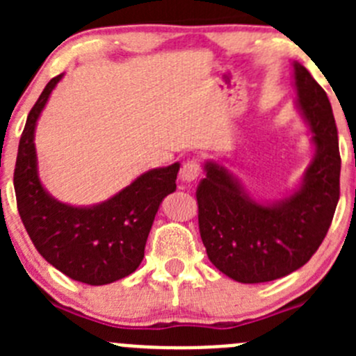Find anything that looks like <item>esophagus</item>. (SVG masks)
<instances>
[{
  "instance_id": "1",
  "label": "esophagus",
  "mask_w": 356,
  "mask_h": 356,
  "mask_svg": "<svg viewBox=\"0 0 356 356\" xmlns=\"http://www.w3.org/2000/svg\"><path fill=\"white\" fill-rule=\"evenodd\" d=\"M201 174V163L196 158H191V160L186 161L181 168V179L184 182H193L200 177Z\"/></svg>"
}]
</instances>
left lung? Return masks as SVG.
<instances>
[{"label": "left lung", "mask_w": 356, "mask_h": 356, "mask_svg": "<svg viewBox=\"0 0 356 356\" xmlns=\"http://www.w3.org/2000/svg\"><path fill=\"white\" fill-rule=\"evenodd\" d=\"M293 67L298 105L315 145L300 189L286 200L260 204L227 168L207 161V177L196 191L208 258L243 284L274 281L303 267L324 241L339 201L341 156L331 103L307 68L298 62Z\"/></svg>", "instance_id": "obj_1"}]
</instances>
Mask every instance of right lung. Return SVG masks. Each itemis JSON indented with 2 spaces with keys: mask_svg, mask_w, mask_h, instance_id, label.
<instances>
[{
  "mask_svg": "<svg viewBox=\"0 0 356 356\" xmlns=\"http://www.w3.org/2000/svg\"><path fill=\"white\" fill-rule=\"evenodd\" d=\"M62 75L46 84L27 117L13 186L17 208L35 250L74 281L103 286L127 277L145 258L153 220L165 196L175 191L179 163L153 168L108 201L70 207L46 193L38 175L34 129Z\"/></svg>",
  "mask_w": 356,
  "mask_h": 356,
  "instance_id": "right-lung-1",
  "label": "right lung"
}]
</instances>
